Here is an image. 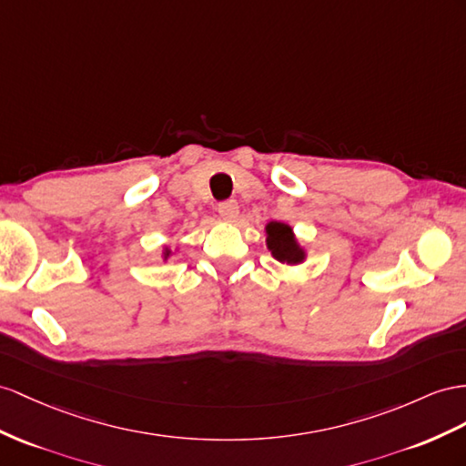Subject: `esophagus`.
<instances>
[{"mask_svg": "<svg viewBox=\"0 0 466 466\" xmlns=\"http://www.w3.org/2000/svg\"><path fill=\"white\" fill-rule=\"evenodd\" d=\"M238 210H240V207H238L236 200H224V202H220V205H218V214H220L224 220H228V222L236 220Z\"/></svg>", "mask_w": 466, "mask_h": 466, "instance_id": "34e87169", "label": "esophagus"}]
</instances>
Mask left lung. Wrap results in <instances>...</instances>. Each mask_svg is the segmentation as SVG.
I'll list each match as a JSON object with an SVG mask.
<instances>
[{
  "label": "left lung",
  "instance_id": "left-lung-1",
  "mask_svg": "<svg viewBox=\"0 0 466 466\" xmlns=\"http://www.w3.org/2000/svg\"><path fill=\"white\" fill-rule=\"evenodd\" d=\"M268 246L271 254L279 261H288V264H299L303 259V252L299 246L295 244L293 232L288 224L281 222H269L268 224Z\"/></svg>",
  "mask_w": 466,
  "mask_h": 466
}]
</instances>
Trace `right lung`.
Masks as SVG:
<instances>
[{
	"instance_id": "right-lung-1",
	"label": "right lung",
	"mask_w": 466,
	"mask_h": 466,
	"mask_svg": "<svg viewBox=\"0 0 466 466\" xmlns=\"http://www.w3.org/2000/svg\"><path fill=\"white\" fill-rule=\"evenodd\" d=\"M167 254H169V252H167Z\"/></svg>"
}]
</instances>
